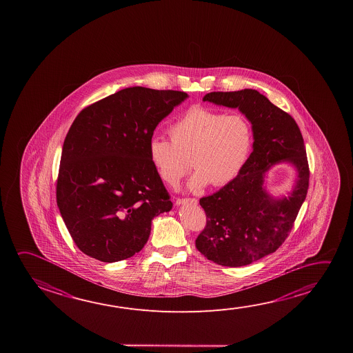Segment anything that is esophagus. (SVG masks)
Returning a JSON list of instances; mask_svg holds the SVG:
<instances>
[{"label":"esophagus","instance_id":"obj_1","mask_svg":"<svg viewBox=\"0 0 353 353\" xmlns=\"http://www.w3.org/2000/svg\"><path fill=\"white\" fill-rule=\"evenodd\" d=\"M187 203L196 205L198 201H196V198H177V199H176V204H177V205H179V204H187Z\"/></svg>","mask_w":353,"mask_h":353}]
</instances>
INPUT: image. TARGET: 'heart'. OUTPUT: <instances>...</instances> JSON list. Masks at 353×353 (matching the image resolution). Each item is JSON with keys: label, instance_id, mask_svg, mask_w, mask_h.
I'll list each match as a JSON object with an SVG mask.
<instances>
[{"label": "heart", "instance_id": "1", "mask_svg": "<svg viewBox=\"0 0 353 353\" xmlns=\"http://www.w3.org/2000/svg\"><path fill=\"white\" fill-rule=\"evenodd\" d=\"M168 133L171 141L160 137L149 141L151 165L165 185L176 187L190 170V157L196 168L188 182L192 191L232 182L248 161L254 141L251 123L243 114L201 105L170 124Z\"/></svg>", "mask_w": 353, "mask_h": 353}]
</instances>
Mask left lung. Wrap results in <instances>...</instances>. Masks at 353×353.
Instances as JSON below:
<instances>
[{
	"label": "left lung",
	"mask_w": 353,
	"mask_h": 353,
	"mask_svg": "<svg viewBox=\"0 0 353 353\" xmlns=\"http://www.w3.org/2000/svg\"><path fill=\"white\" fill-rule=\"evenodd\" d=\"M203 101L241 110L252 124L254 141L241 172L201 198L207 224L196 248L221 266H246L274 252L294 225L309 188L305 145L294 118L256 90L210 92ZM282 161L295 165L297 181L288 197L274 200L264 190V174Z\"/></svg>",
	"instance_id": "1"
}]
</instances>
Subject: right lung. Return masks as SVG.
Instances as JSON below:
<instances>
[{"label":"right lung","instance_id":"1","mask_svg":"<svg viewBox=\"0 0 353 353\" xmlns=\"http://www.w3.org/2000/svg\"><path fill=\"white\" fill-rule=\"evenodd\" d=\"M187 93L129 87L87 105L65 138L57 203L83 254L117 262L150 236L151 220L172 202L149 159L157 124Z\"/></svg>","mask_w":353,"mask_h":353}]
</instances>
